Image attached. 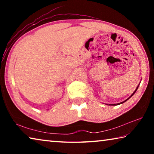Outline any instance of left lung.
Segmentation results:
<instances>
[{
  "label": "left lung",
  "instance_id": "obj_1",
  "mask_svg": "<svg viewBox=\"0 0 154 154\" xmlns=\"http://www.w3.org/2000/svg\"><path fill=\"white\" fill-rule=\"evenodd\" d=\"M138 88H139V85H138V86H137V89L136 90H135V91H134V92H133V93H132V95L131 96H130V97L128 98H127L126 99V100H125L124 101H123V102H122V103H118V104H109V105H113V106H115V105H120V104H122V103H125V102H126V100H128V99L130 98V97H131V96H133L134 95V94L135 93V92H136V91L137 90V89H138Z\"/></svg>",
  "mask_w": 154,
  "mask_h": 154
}]
</instances>
